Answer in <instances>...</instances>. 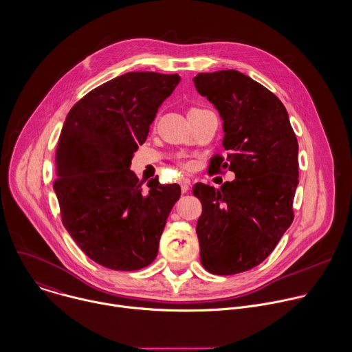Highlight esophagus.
Returning a JSON list of instances; mask_svg holds the SVG:
<instances>
[{"label":"esophagus","instance_id":"obj_1","mask_svg":"<svg viewBox=\"0 0 352 352\" xmlns=\"http://www.w3.org/2000/svg\"><path fill=\"white\" fill-rule=\"evenodd\" d=\"M179 185H181V190H182V193H186V192L189 190L190 184H189V181H188V179H182V181L179 182Z\"/></svg>","mask_w":352,"mask_h":352}]
</instances>
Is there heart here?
<instances>
[{
	"mask_svg": "<svg viewBox=\"0 0 352 352\" xmlns=\"http://www.w3.org/2000/svg\"><path fill=\"white\" fill-rule=\"evenodd\" d=\"M190 110H196V109H190ZM185 167H192V163H185Z\"/></svg>",
	"mask_w": 352,
	"mask_h": 352,
	"instance_id": "1",
	"label": "heart"
}]
</instances>
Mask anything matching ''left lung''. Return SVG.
Listing matches in <instances>:
<instances>
[{"label":"left lung","instance_id":"8db88e82","mask_svg":"<svg viewBox=\"0 0 352 352\" xmlns=\"http://www.w3.org/2000/svg\"><path fill=\"white\" fill-rule=\"evenodd\" d=\"M193 82L223 122L228 155H215L210 170L236 177L219 189L193 188L203 207L196 226L200 261L214 275H235L261 264L293 222L298 142L283 103L249 76L219 70L199 73Z\"/></svg>","mask_w":352,"mask_h":352}]
</instances>
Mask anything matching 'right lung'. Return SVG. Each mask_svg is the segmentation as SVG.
<instances>
[{"instance_id":"obj_1","label":"right lung","mask_w":352,"mask_h":352,"mask_svg":"<svg viewBox=\"0 0 352 352\" xmlns=\"http://www.w3.org/2000/svg\"><path fill=\"white\" fill-rule=\"evenodd\" d=\"M181 77L130 72L82 96L59 137L54 182L62 222L92 261L114 271L153 263L177 184L152 178L146 188L130 170L160 104Z\"/></svg>"}]
</instances>
